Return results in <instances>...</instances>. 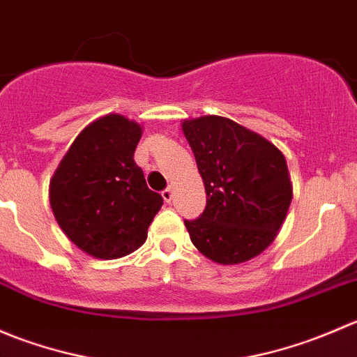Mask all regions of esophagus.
I'll return each mask as SVG.
<instances>
[{
	"label": "esophagus",
	"instance_id": "obj_1",
	"mask_svg": "<svg viewBox=\"0 0 357 357\" xmlns=\"http://www.w3.org/2000/svg\"><path fill=\"white\" fill-rule=\"evenodd\" d=\"M172 197H174V190H172L171 186H169V188H165L164 192H162V199H164L165 202H171Z\"/></svg>",
	"mask_w": 357,
	"mask_h": 357
}]
</instances>
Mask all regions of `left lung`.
Wrapping results in <instances>:
<instances>
[{"mask_svg":"<svg viewBox=\"0 0 357 357\" xmlns=\"http://www.w3.org/2000/svg\"><path fill=\"white\" fill-rule=\"evenodd\" d=\"M204 179L207 205L185 221L193 245L218 264L250 261L273 243L291 202L285 155L231 119L204 115L181 124Z\"/></svg>","mask_w":357,"mask_h":357,"instance_id":"1","label":"left lung"}]
</instances>
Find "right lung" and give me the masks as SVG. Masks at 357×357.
Instances as JSON below:
<instances>
[{"mask_svg": "<svg viewBox=\"0 0 357 357\" xmlns=\"http://www.w3.org/2000/svg\"><path fill=\"white\" fill-rule=\"evenodd\" d=\"M142 132L124 115L96 119L79 132L50 181L56 222L91 257L119 259L142 247L164 204L132 158Z\"/></svg>", "mask_w": 357, "mask_h": 357, "instance_id": "obj_1", "label": "right lung"}]
</instances>
